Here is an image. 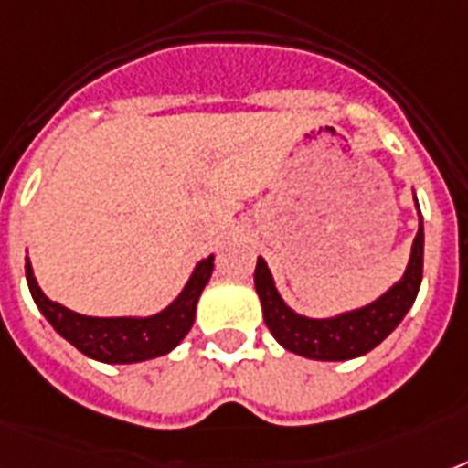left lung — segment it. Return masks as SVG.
Returning <instances> with one entry per match:
<instances>
[{"mask_svg": "<svg viewBox=\"0 0 468 468\" xmlns=\"http://www.w3.org/2000/svg\"><path fill=\"white\" fill-rule=\"evenodd\" d=\"M418 206V198H415ZM418 233H415L410 260L403 277L381 293L377 301L355 311L340 313L333 318H308L289 308L277 292L274 277L262 257H257L255 289L262 303L264 323L274 340L293 355L318 359V362H345L355 359L381 345L406 318L420 292L422 282V250H425V228H422L420 206H418Z\"/></svg>", "mask_w": 468, "mask_h": 468, "instance_id": "obj_1", "label": "left lung"}]
</instances>
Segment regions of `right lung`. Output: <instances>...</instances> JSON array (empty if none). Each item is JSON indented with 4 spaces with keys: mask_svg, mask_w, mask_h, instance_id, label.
<instances>
[{
    "mask_svg": "<svg viewBox=\"0 0 468 468\" xmlns=\"http://www.w3.org/2000/svg\"><path fill=\"white\" fill-rule=\"evenodd\" d=\"M213 271V255L194 267L182 293L155 315H126V318H94L65 308L58 301H50L33 277V267L26 257V282L31 289L38 311L62 335L69 345H75L82 355L104 364H135L148 362L167 355L186 337L194 325L198 296L208 284Z\"/></svg>",
    "mask_w": 468,
    "mask_h": 468,
    "instance_id": "add662e5",
    "label": "right lung"
}]
</instances>
